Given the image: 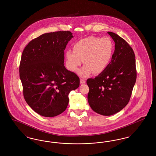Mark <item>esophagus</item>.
<instances>
[{"label": "esophagus", "mask_w": 156, "mask_h": 156, "mask_svg": "<svg viewBox=\"0 0 156 156\" xmlns=\"http://www.w3.org/2000/svg\"><path fill=\"white\" fill-rule=\"evenodd\" d=\"M85 83V81L83 79H80V83L81 84H83Z\"/></svg>", "instance_id": "obj_1"}]
</instances>
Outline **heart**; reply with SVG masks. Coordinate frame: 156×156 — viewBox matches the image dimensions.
<instances>
[{
    "mask_svg": "<svg viewBox=\"0 0 156 156\" xmlns=\"http://www.w3.org/2000/svg\"><path fill=\"white\" fill-rule=\"evenodd\" d=\"M114 48L110 37L89 36L81 39L73 45V51L68 50L66 53L67 68L76 72L83 60L85 65L78 73L81 76L87 77L94 72L101 73L109 65Z\"/></svg>",
    "mask_w": 156,
    "mask_h": 156,
    "instance_id": "obj_1",
    "label": "heart"
}]
</instances>
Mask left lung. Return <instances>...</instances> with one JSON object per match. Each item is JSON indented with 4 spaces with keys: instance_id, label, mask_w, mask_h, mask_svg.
Listing matches in <instances>:
<instances>
[{
    "instance_id": "8db88e82",
    "label": "left lung",
    "mask_w": 156,
    "mask_h": 156,
    "mask_svg": "<svg viewBox=\"0 0 156 156\" xmlns=\"http://www.w3.org/2000/svg\"><path fill=\"white\" fill-rule=\"evenodd\" d=\"M108 33L115 43L111 61L102 73L87 81L89 106L94 111L104 116L114 115L127 105L137 75L132 47L116 33Z\"/></svg>"
}]
</instances>
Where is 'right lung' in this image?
I'll return each instance as SVG.
<instances>
[{
    "instance_id": "right-lung-1",
    "label": "right lung",
    "mask_w": 156,
    "mask_h": 156,
    "mask_svg": "<svg viewBox=\"0 0 156 156\" xmlns=\"http://www.w3.org/2000/svg\"><path fill=\"white\" fill-rule=\"evenodd\" d=\"M72 38L69 31L45 33L31 40L23 51L19 73L24 98L43 116L65 111L69 92L80 86L77 75L64 66V50Z\"/></svg>"
}]
</instances>
